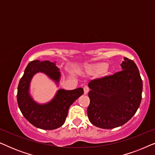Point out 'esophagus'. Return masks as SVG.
<instances>
[{"label":"esophagus","mask_w":155,"mask_h":155,"mask_svg":"<svg viewBox=\"0 0 155 155\" xmlns=\"http://www.w3.org/2000/svg\"><path fill=\"white\" fill-rule=\"evenodd\" d=\"M89 90H90V89L87 86H84V94H87V93L89 92Z\"/></svg>","instance_id":"esophagus-1"}]
</instances>
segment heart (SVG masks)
Returning a JSON list of instances; mask_svg holds the SVG:
<instances>
[{"instance_id":"obj_1","label":"heart","mask_w":155,"mask_h":155,"mask_svg":"<svg viewBox=\"0 0 155 155\" xmlns=\"http://www.w3.org/2000/svg\"><path fill=\"white\" fill-rule=\"evenodd\" d=\"M106 66H107V65L105 63H98V64H95L90 66L89 70L92 73H99V72L104 71L106 68Z\"/></svg>"}]
</instances>
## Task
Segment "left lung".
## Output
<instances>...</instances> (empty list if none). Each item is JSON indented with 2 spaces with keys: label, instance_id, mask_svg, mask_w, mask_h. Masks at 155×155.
<instances>
[{
  "label": "left lung",
  "instance_id": "left-lung-1",
  "mask_svg": "<svg viewBox=\"0 0 155 155\" xmlns=\"http://www.w3.org/2000/svg\"><path fill=\"white\" fill-rule=\"evenodd\" d=\"M122 71L92 80L88 86L87 116L94 126L104 129L121 126L134 116L140 104L143 80L134 61L124 58Z\"/></svg>",
  "mask_w": 155,
  "mask_h": 155
}]
</instances>
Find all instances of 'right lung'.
Listing matches in <instances>:
<instances>
[{
	"label": "right lung",
	"mask_w": 155,
	"mask_h": 155,
	"mask_svg": "<svg viewBox=\"0 0 155 155\" xmlns=\"http://www.w3.org/2000/svg\"><path fill=\"white\" fill-rule=\"evenodd\" d=\"M60 69L56 62L35 60L29 63L18 87V107L24 117L38 128L54 130L62 126L65 121L71 106L83 94L82 87L73 90L60 89L51 100L45 104H39L34 100L29 93L31 79L35 74L42 73L47 75L58 86L61 79Z\"/></svg>",
	"instance_id": "add662e5"
}]
</instances>
